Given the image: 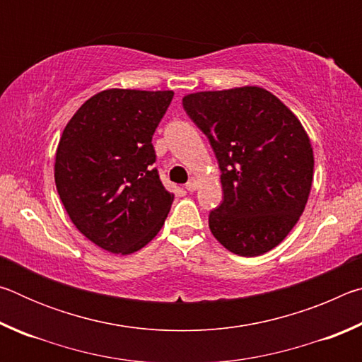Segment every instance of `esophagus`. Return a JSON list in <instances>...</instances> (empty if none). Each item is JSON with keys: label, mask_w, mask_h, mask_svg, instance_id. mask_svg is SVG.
I'll return each instance as SVG.
<instances>
[{"label": "esophagus", "mask_w": 362, "mask_h": 362, "mask_svg": "<svg viewBox=\"0 0 362 362\" xmlns=\"http://www.w3.org/2000/svg\"><path fill=\"white\" fill-rule=\"evenodd\" d=\"M185 188L188 189V192H194V189L198 188V180H196V179H189V180L187 182Z\"/></svg>", "instance_id": "esophagus-1"}]
</instances>
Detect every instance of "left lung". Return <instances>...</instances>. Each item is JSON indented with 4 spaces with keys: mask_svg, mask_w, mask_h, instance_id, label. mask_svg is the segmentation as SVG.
Here are the masks:
<instances>
[{
    "mask_svg": "<svg viewBox=\"0 0 362 362\" xmlns=\"http://www.w3.org/2000/svg\"><path fill=\"white\" fill-rule=\"evenodd\" d=\"M220 168L223 201L209 228L230 252L257 257L289 235L313 183V148L302 122L259 86L203 90L182 99Z\"/></svg>",
    "mask_w": 362,
    "mask_h": 362,
    "instance_id": "obj_1",
    "label": "left lung"
}]
</instances>
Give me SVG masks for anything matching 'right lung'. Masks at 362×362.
Here are the masks:
<instances>
[{"mask_svg":"<svg viewBox=\"0 0 362 362\" xmlns=\"http://www.w3.org/2000/svg\"><path fill=\"white\" fill-rule=\"evenodd\" d=\"M173 90L107 89L86 100L59 140L54 179L73 225L112 254L158 235L174 194L153 169L151 137Z\"/></svg>","mask_w":362,"mask_h":362,"instance_id":"right-lung-1","label":"right lung"}]
</instances>
